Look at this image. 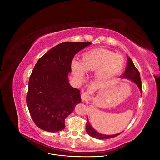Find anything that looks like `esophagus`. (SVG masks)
Here are the masks:
<instances>
[{"label":"esophagus","mask_w":160,"mask_h":160,"mask_svg":"<svg viewBox=\"0 0 160 160\" xmlns=\"http://www.w3.org/2000/svg\"><path fill=\"white\" fill-rule=\"evenodd\" d=\"M89 98H90V97H89V94L85 93H85H83L81 94V99L83 101H88L89 99Z\"/></svg>","instance_id":"34e87169"}]
</instances>
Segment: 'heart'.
Masks as SVG:
<instances>
[{
    "label": "heart",
    "mask_w": 160,
    "mask_h": 160,
    "mask_svg": "<svg viewBox=\"0 0 160 160\" xmlns=\"http://www.w3.org/2000/svg\"><path fill=\"white\" fill-rule=\"evenodd\" d=\"M124 65L123 57L112 51L99 49L82 55V62L77 59L71 61V70L76 79L83 81L86 72H95V78L104 80L118 74Z\"/></svg>",
    "instance_id": "b5f03b06"
}]
</instances>
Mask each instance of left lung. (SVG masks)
Masks as SVG:
<instances>
[{
  "mask_svg": "<svg viewBox=\"0 0 160 160\" xmlns=\"http://www.w3.org/2000/svg\"><path fill=\"white\" fill-rule=\"evenodd\" d=\"M128 57V61H127V66L126 68H125V71L123 72V74L120 77L124 79H127L133 82V83L138 86V89L140 91V93L141 94L142 93V81L141 78H140L139 76V72L138 70L136 69V67H135L132 60L130 59L129 57ZM87 123H86V132L88 133L90 136L95 138L96 139H108L110 138H113L116 136H118L121 133L114 134V135H105V134H101L99 132H97V131L91 126L90 124V122L89 121L88 117L87 118Z\"/></svg>",
  "mask_w": 160,
  "mask_h": 160,
  "instance_id": "1",
  "label": "left lung"
}]
</instances>
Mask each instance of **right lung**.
Masks as SVG:
<instances>
[{
	"instance_id": "obj_1",
	"label": "right lung",
	"mask_w": 160,
	"mask_h": 160,
	"mask_svg": "<svg viewBox=\"0 0 160 160\" xmlns=\"http://www.w3.org/2000/svg\"><path fill=\"white\" fill-rule=\"evenodd\" d=\"M91 44L62 42L37 61L28 81L27 105L38 128L49 132L65 128V118L81 101L80 90L69 81L71 61L77 52Z\"/></svg>"
}]
</instances>
